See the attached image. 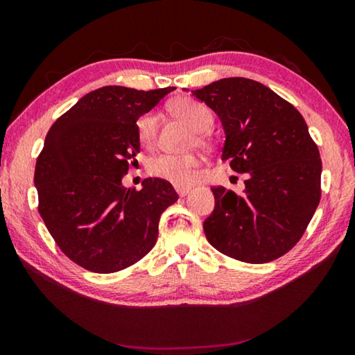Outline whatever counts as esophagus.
<instances>
[{"mask_svg": "<svg viewBox=\"0 0 355 355\" xmlns=\"http://www.w3.org/2000/svg\"><path fill=\"white\" fill-rule=\"evenodd\" d=\"M175 191L178 192L180 197H184V196L189 194L191 188H189V186H175Z\"/></svg>", "mask_w": 355, "mask_h": 355, "instance_id": "1", "label": "esophagus"}]
</instances>
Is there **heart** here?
<instances>
[{
	"instance_id": "1",
	"label": "heart",
	"mask_w": 355,
	"mask_h": 355,
	"mask_svg": "<svg viewBox=\"0 0 355 355\" xmlns=\"http://www.w3.org/2000/svg\"><path fill=\"white\" fill-rule=\"evenodd\" d=\"M171 112L173 116L182 119L186 125L196 131L197 144L200 147L211 146V139L205 135V131L213 127L214 117L207 105L200 103L194 98L184 97L178 98L171 105ZM158 131V120L152 112L144 114L137 120V135L144 146H153ZM200 159L194 155L175 156V155H158L148 161L147 169L153 177L164 178L177 186H189L196 182L199 175Z\"/></svg>"
}]
</instances>
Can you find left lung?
I'll return each mask as SVG.
<instances>
[{
    "instance_id": "obj_1",
    "label": "left lung",
    "mask_w": 355,
    "mask_h": 355,
    "mask_svg": "<svg viewBox=\"0 0 355 355\" xmlns=\"http://www.w3.org/2000/svg\"><path fill=\"white\" fill-rule=\"evenodd\" d=\"M192 95L220 119L222 159L248 173L243 194L211 188L216 205L203 222L208 243L254 264L285 255L302 238L321 199L320 150L304 117L249 78H224Z\"/></svg>"
}]
</instances>
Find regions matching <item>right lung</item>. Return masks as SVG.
I'll use <instances>...</instances> for the list:
<instances>
[{
    "mask_svg": "<svg viewBox=\"0 0 355 355\" xmlns=\"http://www.w3.org/2000/svg\"><path fill=\"white\" fill-rule=\"evenodd\" d=\"M171 91L100 87L46 133L34 172L39 213L59 249L87 271L117 272L146 257L161 214L178 200L163 178L144 180L139 191L122 184L141 150L136 120Z\"/></svg>",
    "mask_w": 355,
    "mask_h": 355,
    "instance_id": "obj_1",
    "label": "right lung"
}]
</instances>
